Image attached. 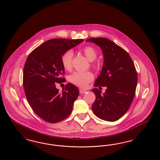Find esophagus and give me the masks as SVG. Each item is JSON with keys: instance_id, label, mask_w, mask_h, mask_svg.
I'll list each match as a JSON object with an SVG mask.
<instances>
[{"instance_id": "esophagus-1", "label": "esophagus", "mask_w": 160, "mask_h": 160, "mask_svg": "<svg viewBox=\"0 0 160 160\" xmlns=\"http://www.w3.org/2000/svg\"><path fill=\"white\" fill-rule=\"evenodd\" d=\"M79 91H80V94H83V93H85L87 92L86 90H84V89H80Z\"/></svg>"}]
</instances>
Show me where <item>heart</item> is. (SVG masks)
I'll use <instances>...</instances> for the list:
<instances>
[{"instance_id": "b5f03b06", "label": "heart", "mask_w": 160, "mask_h": 160, "mask_svg": "<svg viewBox=\"0 0 160 160\" xmlns=\"http://www.w3.org/2000/svg\"><path fill=\"white\" fill-rule=\"evenodd\" d=\"M86 58L89 61H93L97 58V53L96 50L92 46L84 47L82 50ZM73 53L71 50L65 52L61 56V63L63 68L67 71H69L72 67V60ZM92 67L97 69L99 68V64L97 62H93ZM69 81L72 83L80 87L84 88L93 79V76L89 71L74 72L69 76Z\"/></svg>"}]
</instances>
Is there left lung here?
<instances>
[{"label":"left lung","instance_id":"obj_1","mask_svg":"<svg viewBox=\"0 0 160 160\" xmlns=\"http://www.w3.org/2000/svg\"><path fill=\"white\" fill-rule=\"evenodd\" d=\"M99 46L104 55V64L94 86L107 88L106 92L92 89L96 99L92 104L93 113L101 119L114 122L129 109L134 99L137 83L134 64L129 54L106 38L86 40Z\"/></svg>","mask_w":160,"mask_h":160}]
</instances>
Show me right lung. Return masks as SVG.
I'll use <instances>...</instances> for the list:
<instances>
[{
  "instance_id": "right-lung-1",
  "label": "right lung",
  "mask_w": 160,
  "mask_h": 160,
  "mask_svg": "<svg viewBox=\"0 0 160 160\" xmlns=\"http://www.w3.org/2000/svg\"><path fill=\"white\" fill-rule=\"evenodd\" d=\"M83 41L52 39L38 46L27 58L23 69L25 94L34 112L46 122H60L72 112L79 94L78 88L68 83L59 93L55 84L65 82L61 77L65 74L62 55Z\"/></svg>"
}]
</instances>
